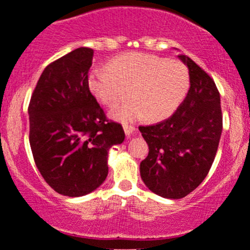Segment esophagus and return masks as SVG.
Listing matches in <instances>:
<instances>
[{"label": "esophagus", "mask_w": 250, "mask_h": 250, "mask_svg": "<svg viewBox=\"0 0 250 250\" xmlns=\"http://www.w3.org/2000/svg\"><path fill=\"white\" fill-rule=\"evenodd\" d=\"M123 129H125V136H127V137H130L133 133L136 132V128L133 127V125H123Z\"/></svg>", "instance_id": "obj_1"}]
</instances>
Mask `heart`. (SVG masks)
Wrapping results in <instances>:
<instances>
[{"instance_id": "obj_1", "label": "heart", "mask_w": 250, "mask_h": 250, "mask_svg": "<svg viewBox=\"0 0 250 250\" xmlns=\"http://www.w3.org/2000/svg\"><path fill=\"white\" fill-rule=\"evenodd\" d=\"M107 69L92 70L87 86L92 96L106 107H114L127 95L132 97L109 113L120 122L143 117L148 122L165 120L178 109L188 92V67L176 59L128 53L111 60Z\"/></svg>"}]
</instances>
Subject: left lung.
Here are the masks:
<instances>
[{
    "instance_id": "8db88e82",
    "label": "left lung",
    "mask_w": 250,
    "mask_h": 250,
    "mask_svg": "<svg viewBox=\"0 0 250 250\" xmlns=\"http://www.w3.org/2000/svg\"><path fill=\"white\" fill-rule=\"evenodd\" d=\"M190 88L171 117L139 127L149 146L141 178L151 192L183 199L204 181L212 167L222 133V111L216 83L186 55Z\"/></svg>"
}]
</instances>
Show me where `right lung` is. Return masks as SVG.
I'll return each instance as SVG.
<instances>
[{
	"label": "right lung",
	"mask_w": 250,
	"mask_h": 250,
	"mask_svg": "<svg viewBox=\"0 0 250 250\" xmlns=\"http://www.w3.org/2000/svg\"><path fill=\"white\" fill-rule=\"evenodd\" d=\"M93 50L81 46L44 69L30 99L29 143L51 188L87 195L108 174V150L123 143L122 125L108 122L87 86Z\"/></svg>",
	"instance_id": "add662e5"
}]
</instances>
